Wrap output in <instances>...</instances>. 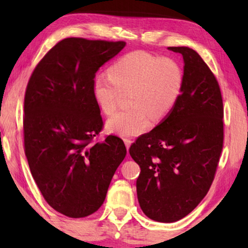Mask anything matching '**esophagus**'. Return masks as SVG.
Wrapping results in <instances>:
<instances>
[{"label":"esophagus","instance_id":"obj_1","mask_svg":"<svg viewBox=\"0 0 248 248\" xmlns=\"http://www.w3.org/2000/svg\"><path fill=\"white\" fill-rule=\"evenodd\" d=\"M124 141L125 146H127V150H129L130 145H131V143H132V141L130 140V139H128V138H125V139H124Z\"/></svg>","mask_w":248,"mask_h":248}]
</instances>
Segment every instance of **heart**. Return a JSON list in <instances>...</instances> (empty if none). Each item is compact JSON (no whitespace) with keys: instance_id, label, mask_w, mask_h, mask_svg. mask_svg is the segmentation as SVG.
Instances as JSON below:
<instances>
[{"instance_id":"heart-1","label":"heart","mask_w":248,"mask_h":248,"mask_svg":"<svg viewBox=\"0 0 248 248\" xmlns=\"http://www.w3.org/2000/svg\"><path fill=\"white\" fill-rule=\"evenodd\" d=\"M93 82V96L105 115L118 107L123 94H128L127 110L111 117L107 129L123 137L137 136L149 127L150 118L164 119L182 96L185 83L183 66L173 58L134 51L118 59Z\"/></svg>"}]
</instances>
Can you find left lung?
<instances>
[{
    "label": "left lung",
    "mask_w": 248,
    "mask_h": 248,
    "mask_svg": "<svg viewBox=\"0 0 248 248\" xmlns=\"http://www.w3.org/2000/svg\"><path fill=\"white\" fill-rule=\"evenodd\" d=\"M183 56L185 83L170 115L140 136L129 153L139 164L137 194L146 217L175 222L194 210L215 179L223 149V100L215 74L195 50Z\"/></svg>",
    "instance_id": "1"
}]
</instances>
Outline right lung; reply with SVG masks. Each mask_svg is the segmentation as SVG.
<instances>
[{
    "label": "right lung",
    "instance_id": "obj_1",
    "mask_svg": "<svg viewBox=\"0 0 248 248\" xmlns=\"http://www.w3.org/2000/svg\"><path fill=\"white\" fill-rule=\"evenodd\" d=\"M124 41L71 37L53 46L36 65L24 99V150L31 175L50 207L84 217L103 204L127 149L103 130L93 96L96 72Z\"/></svg>",
    "mask_w": 248,
    "mask_h": 248
}]
</instances>
